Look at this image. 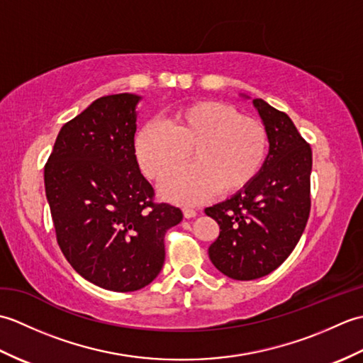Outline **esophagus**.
Returning <instances> with one entry per match:
<instances>
[{
  "label": "esophagus",
  "mask_w": 363,
  "mask_h": 363,
  "mask_svg": "<svg viewBox=\"0 0 363 363\" xmlns=\"http://www.w3.org/2000/svg\"><path fill=\"white\" fill-rule=\"evenodd\" d=\"M182 213H184V218H194V217H196V211L195 209H190V207H184Z\"/></svg>",
  "instance_id": "1"
}]
</instances>
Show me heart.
<instances>
[{
	"label": "heart",
	"instance_id": "obj_1",
	"mask_svg": "<svg viewBox=\"0 0 363 363\" xmlns=\"http://www.w3.org/2000/svg\"><path fill=\"white\" fill-rule=\"evenodd\" d=\"M267 150L264 123L221 101L182 106L167 125L150 123L135 137L138 162L151 179H164L191 154L194 165L160 186L162 196L179 204H196L215 189L221 195L242 190L260 172Z\"/></svg>",
	"mask_w": 363,
	"mask_h": 363
}]
</instances>
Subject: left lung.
<instances>
[{
	"instance_id": "8db88e82",
	"label": "left lung",
	"mask_w": 363,
	"mask_h": 363,
	"mask_svg": "<svg viewBox=\"0 0 363 363\" xmlns=\"http://www.w3.org/2000/svg\"><path fill=\"white\" fill-rule=\"evenodd\" d=\"M252 104L268 133V156L248 186L204 211L220 226L209 246L212 264L237 281L274 272L295 250L311 212V145L287 113L260 98Z\"/></svg>"
}]
</instances>
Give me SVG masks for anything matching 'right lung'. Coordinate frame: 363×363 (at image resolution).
I'll use <instances>...</instances> for the list:
<instances>
[{
	"instance_id": "right-lung-1",
	"label": "right lung",
	"mask_w": 363,
	"mask_h": 363,
	"mask_svg": "<svg viewBox=\"0 0 363 363\" xmlns=\"http://www.w3.org/2000/svg\"><path fill=\"white\" fill-rule=\"evenodd\" d=\"M142 96L95 99L62 126L45 165V191L65 259L84 279L112 291L140 290L165 260V233L179 207L154 201L135 157Z\"/></svg>"
}]
</instances>
